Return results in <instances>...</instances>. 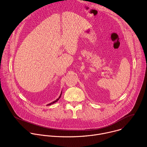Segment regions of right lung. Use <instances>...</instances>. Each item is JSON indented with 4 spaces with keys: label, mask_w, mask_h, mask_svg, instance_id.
<instances>
[{
    "label": "right lung",
    "mask_w": 147,
    "mask_h": 147,
    "mask_svg": "<svg viewBox=\"0 0 147 147\" xmlns=\"http://www.w3.org/2000/svg\"><path fill=\"white\" fill-rule=\"evenodd\" d=\"M61 95H62V92H61V94H60V96H59V97H58L56 100H55V101H53V102H51V103H50V104H47V105H51V104H54V103H55V102H57L58 101V100H59L60 98V97H61Z\"/></svg>",
    "instance_id": "obj_1"
}]
</instances>
